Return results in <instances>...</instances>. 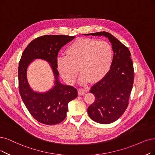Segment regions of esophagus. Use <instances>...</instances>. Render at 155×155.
<instances>
[{
    "instance_id": "34e87169",
    "label": "esophagus",
    "mask_w": 155,
    "mask_h": 155,
    "mask_svg": "<svg viewBox=\"0 0 155 155\" xmlns=\"http://www.w3.org/2000/svg\"><path fill=\"white\" fill-rule=\"evenodd\" d=\"M85 91L86 90L83 88H79L78 90V94L79 95H84L85 94Z\"/></svg>"
}]
</instances>
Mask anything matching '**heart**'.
Wrapping results in <instances>:
<instances>
[{"instance_id":"1","label":"heart","mask_w":155,"mask_h":155,"mask_svg":"<svg viewBox=\"0 0 155 155\" xmlns=\"http://www.w3.org/2000/svg\"><path fill=\"white\" fill-rule=\"evenodd\" d=\"M65 57L57 58L58 70L65 81L74 83L79 68L82 73L79 83L85 84L90 81L97 83L109 71L113 59V51L106 41L90 38L77 39L65 50Z\"/></svg>"}]
</instances>
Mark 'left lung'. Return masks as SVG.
Here are the masks:
<instances>
[{
    "instance_id": "left-lung-1",
    "label": "left lung",
    "mask_w": 155,
    "mask_h": 155,
    "mask_svg": "<svg viewBox=\"0 0 155 155\" xmlns=\"http://www.w3.org/2000/svg\"><path fill=\"white\" fill-rule=\"evenodd\" d=\"M83 35H104L108 38L114 52L112 65L103 79L92 86L94 102L88 108L90 118L101 124H109L124 113L134 83V66L129 49L115 37L106 32Z\"/></svg>"
}]
</instances>
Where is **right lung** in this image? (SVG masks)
<instances>
[{
	"label": "right lung",
	"mask_w": 155,
	"mask_h": 155,
	"mask_svg": "<svg viewBox=\"0 0 155 155\" xmlns=\"http://www.w3.org/2000/svg\"><path fill=\"white\" fill-rule=\"evenodd\" d=\"M74 38L66 35H42L30 42L22 53L18 67L20 94L30 114L43 124L56 125L64 120L68 104L78 97L76 88L60 83L57 64L60 49ZM38 58L51 64L55 79L54 87L46 93L33 91L27 81L28 66Z\"/></svg>",
	"instance_id": "1"
}]
</instances>
